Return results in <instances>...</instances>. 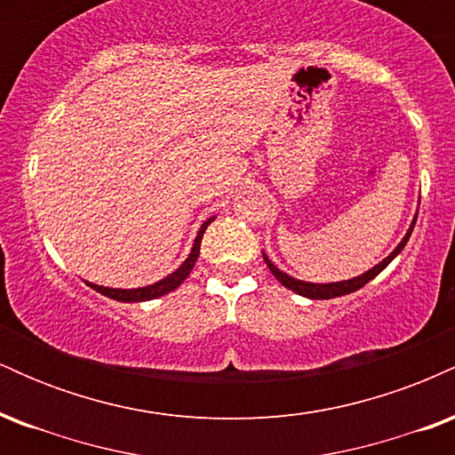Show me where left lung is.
<instances>
[{"label": "left lung", "mask_w": 455, "mask_h": 455, "mask_svg": "<svg viewBox=\"0 0 455 455\" xmlns=\"http://www.w3.org/2000/svg\"><path fill=\"white\" fill-rule=\"evenodd\" d=\"M415 220H417V218H415ZM415 220H412L409 233L404 235V239H402V242L398 243V248H395L387 259L380 260L377 267H372L370 271H365V274L357 275V278H351V280L331 282V284H312V282H301V280L291 278V275H286L284 271H280L278 267H275V265L271 263V260L265 257V254H263V259H265V263H267V267H269L271 274H274L275 278H278V282H282V284L286 286V289L295 291V293H299V295H304V297H310V299H333V297H342V295L353 293V291L362 289V286L368 284V282L372 280L374 275H379L380 271L387 267L391 260H394L402 252V248H404L406 242H409V237H411V233H412V227H415Z\"/></svg>", "instance_id": "obj_1"}]
</instances>
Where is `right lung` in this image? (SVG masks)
<instances>
[{"mask_svg": "<svg viewBox=\"0 0 455 455\" xmlns=\"http://www.w3.org/2000/svg\"><path fill=\"white\" fill-rule=\"evenodd\" d=\"M213 218H210L207 222H203L201 231H198L196 239H195V248H192L190 257L184 260V265H181L180 269L173 271L171 275H166L164 280L156 282V284L151 286H143V289H108V286H98V284H87L92 286L93 291H98V293L111 297V299H117V301H148V299H156V297H162L166 293H171V291H175L177 286L181 284L188 278V274H190L192 267H195L196 259H198V252H201V239H203V233H205V228L210 227V222Z\"/></svg>", "mask_w": 455, "mask_h": 455, "instance_id": "obj_1", "label": "right lung"}]
</instances>
